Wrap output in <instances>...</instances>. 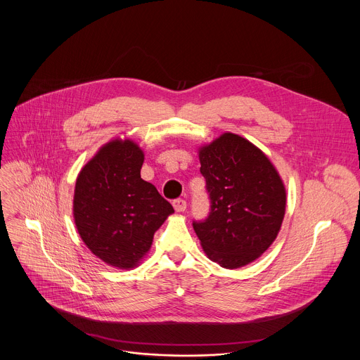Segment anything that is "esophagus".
<instances>
[{
    "label": "esophagus",
    "instance_id": "obj_1",
    "mask_svg": "<svg viewBox=\"0 0 360 360\" xmlns=\"http://www.w3.org/2000/svg\"><path fill=\"white\" fill-rule=\"evenodd\" d=\"M172 205H174V208H175L176 212H185V210H186V200L185 199H175L172 202Z\"/></svg>",
    "mask_w": 360,
    "mask_h": 360
}]
</instances>
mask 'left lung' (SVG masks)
<instances>
[{
	"mask_svg": "<svg viewBox=\"0 0 360 360\" xmlns=\"http://www.w3.org/2000/svg\"><path fill=\"white\" fill-rule=\"evenodd\" d=\"M211 211L193 221L208 258L236 269L259 256L276 239L286 207L285 185L265 153L248 139L225 132L199 148Z\"/></svg>",
	"mask_w": 360,
	"mask_h": 360,
	"instance_id": "obj_1",
	"label": "left lung"
}]
</instances>
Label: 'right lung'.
<instances>
[{
    "label": "right lung",
    "instance_id": "right-lung-1",
    "mask_svg": "<svg viewBox=\"0 0 360 360\" xmlns=\"http://www.w3.org/2000/svg\"><path fill=\"white\" fill-rule=\"evenodd\" d=\"M142 149L131 139L102 146L81 169L74 192V219L89 250L105 264L135 268L153 233L174 212L157 188L141 178Z\"/></svg>",
    "mask_w": 360,
    "mask_h": 360
}]
</instances>
